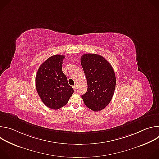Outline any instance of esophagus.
Wrapping results in <instances>:
<instances>
[{
    "label": "esophagus",
    "instance_id": "34e87169",
    "mask_svg": "<svg viewBox=\"0 0 159 159\" xmlns=\"http://www.w3.org/2000/svg\"><path fill=\"white\" fill-rule=\"evenodd\" d=\"M73 89H74V90H75V91H76L77 90V86L75 85H74L73 86Z\"/></svg>",
    "mask_w": 159,
    "mask_h": 159
}]
</instances>
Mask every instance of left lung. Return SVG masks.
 I'll use <instances>...</instances> for the list:
<instances>
[{
	"mask_svg": "<svg viewBox=\"0 0 159 159\" xmlns=\"http://www.w3.org/2000/svg\"><path fill=\"white\" fill-rule=\"evenodd\" d=\"M80 63L86 77L87 90L82 96L85 106L93 111L105 108L112 99L116 76L111 64L97 54H84Z\"/></svg>",
	"mask_w": 159,
	"mask_h": 159,
	"instance_id": "obj_1",
	"label": "left lung"
}]
</instances>
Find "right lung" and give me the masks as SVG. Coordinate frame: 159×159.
Segmentation results:
<instances>
[{
  "label": "right lung",
  "instance_id": "1",
  "mask_svg": "<svg viewBox=\"0 0 159 159\" xmlns=\"http://www.w3.org/2000/svg\"><path fill=\"white\" fill-rule=\"evenodd\" d=\"M64 55L48 58L39 66L36 75V87L43 102L48 107L58 109L69 101L74 93L62 72Z\"/></svg>",
  "mask_w": 159,
  "mask_h": 159
}]
</instances>
